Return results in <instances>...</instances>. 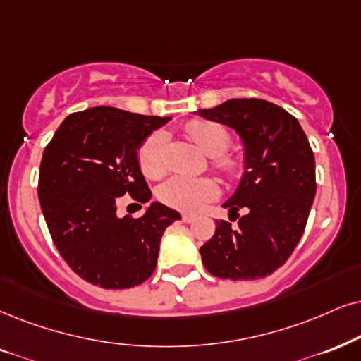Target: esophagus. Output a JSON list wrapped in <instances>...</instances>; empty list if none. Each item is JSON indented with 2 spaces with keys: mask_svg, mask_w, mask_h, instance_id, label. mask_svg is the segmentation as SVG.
I'll return each instance as SVG.
<instances>
[{
  "mask_svg": "<svg viewBox=\"0 0 361 361\" xmlns=\"http://www.w3.org/2000/svg\"><path fill=\"white\" fill-rule=\"evenodd\" d=\"M181 220H183L185 223H191L195 220V216H193V214H190V213H185L183 216H181Z\"/></svg>",
  "mask_w": 361,
  "mask_h": 361,
  "instance_id": "esophagus-1",
  "label": "esophagus"
}]
</instances>
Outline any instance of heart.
Here are the masks:
<instances>
[{
  "label": "heart",
  "instance_id": "obj_1",
  "mask_svg": "<svg viewBox=\"0 0 361 361\" xmlns=\"http://www.w3.org/2000/svg\"><path fill=\"white\" fill-rule=\"evenodd\" d=\"M186 135L204 154L212 157L216 170L233 176L238 171V159L228 154L231 135L220 123L193 120L185 126ZM138 163L141 171L148 178H159L166 171L165 135L161 131L152 133L138 148ZM218 195V185L212 178H193L176 175L166 180L158 188V198L168 207L181 212H198L204 203L212 202Z\"/></svg>",
  "mask_w": 361,
  "mask_h": 361
}]
</instances>
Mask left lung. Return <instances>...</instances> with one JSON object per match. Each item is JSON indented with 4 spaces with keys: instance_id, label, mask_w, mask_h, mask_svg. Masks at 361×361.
Listing matches in <instances>:
<instances>
[{
    "instance_id": "1",
    "label": "left lung",
    "mask_w": 361,
    "mask_h": 361,
    "mask_svg": "<svg viewBox=\"0 0 361 361\" xmlns=\"http://www.w3.org/2000/svg\"><path fill=\"white\" fill-rule=\"evenodd\" d=\"M200 116L233 128L245 147V173L223 208L238 226L216 221L202 248V262L213 276L246 281L271 275L302 238L317 193L314 157L298 120L270 102L228 99Z\"/></svg>"
}]
</instances>
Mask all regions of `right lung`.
Instances as JSON below:
<instances>
[{"instance_id":"obj_1","label":"right lung","mask_w":361,"mask_h":361,"mask_svg":"<svg viewBox=\"0 0 361 361\" xmlns=\"http://www.w3.org/2000/svg\"><path fill=\"white\" fill-rule=\"evenodd\" d=\"M168 120L111 106L88 108L66 116L44 148L41 212L59 255L91 285L123 290L148 280L163 233L181 220L158 202L140 218L116 214L123 195L138 203L152 198L138 148Z\"/></svg>"}]
</instances>
